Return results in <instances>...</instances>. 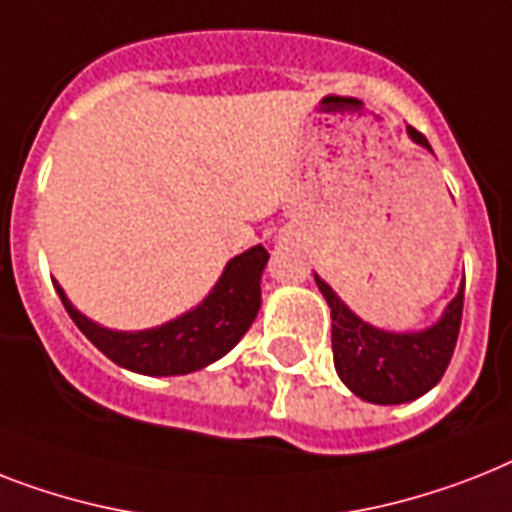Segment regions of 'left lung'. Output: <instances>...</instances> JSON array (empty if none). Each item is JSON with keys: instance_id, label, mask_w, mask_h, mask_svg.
Here are the masks:
<instances>
[{"instance_id": "8db88e82", "label": "left lung", "mask_w": 512, "mask_h": 512, "mask_svg": "<svg viewBox=\"0 0 512 512\" xmlns=\"http://www.w3.org/2000/svg\"><path fill=\"white\" fill-rule=\"evenodd\" d=\"M418 144L429 147L421 131L410 128ZM431 149V147H429ZM315 284L331 307V347L336 373L360 400L376 405L413 402L442 381L458 344L463 321V289L444 310L442 321L421 334H386L368 326L331 292L321 278Z\"/></svg>"}]
</instances>
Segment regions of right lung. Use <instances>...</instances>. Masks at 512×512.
Returning a JSON list of instances; mask_svg holds the SVG:
<instances>
[{"instance_id": "obj_1", "label": "right lung", "mask_w": 512, "mask_h": 512, "mask_svg": "<svg viewBox=\"0 0 512 512\" xmlns=\"http://www.w3.org/2000/svg\"><path fill=\"white\" fill-rule=\"evenodd\" d=\"M265 263L268 249L260 244L247 249L226 265L210 297L197 310L139 334H123L91 323L70 305L60 284H54V289L73 323L112 363L144 376H181L215 363L247 334L260 310V276Z\"/></svg>"}]
</instances>
